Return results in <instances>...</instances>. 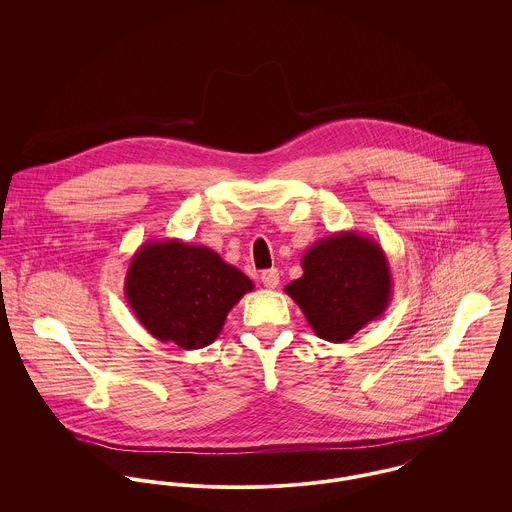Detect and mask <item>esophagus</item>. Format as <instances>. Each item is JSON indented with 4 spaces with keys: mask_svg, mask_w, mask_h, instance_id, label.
<instances>
[{
    "mask_svg": "<svg viewBox=\"0 0 512 512\" xmlns=\"http://www.w3.org/2000/svg\"><path fill=\"white\" fill-rule=\"evenodd\" d=\"M262 284H264L266 288H270V290L278 288V284H280V272H278L276 268L262 272Z\"/></svg>",
    "mask_w": 512,
    "mask_h": 512,
    "instance_id": "esophagus-1",
    "label": "esophagus"
}]
</instances>
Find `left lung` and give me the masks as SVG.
Wrapping results in <instances>:
<instances>
[{
    "label": "left lung",
    "mask_w": 512,
    "mask_h": 512,
    "mask_svg": "<svg viewBox=\"0 0 512 512\" xmlns=\"http://www.w3.org/2000/svg\"><path fill=\"white\" fill-rule=\"evenodd\" d=\"M303 276L284 290L313 333L345 343L380 319L392 299V274L382 246L355 230L317 240L301 258Z\"/></svg>",
    "instance_id": "8db88e82"
}]
</instances>
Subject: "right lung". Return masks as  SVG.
<instances>
[{"mask_svg":"<svg viewBox=\"0 0 512 512\" xmlns=\"http://www.w3.org/2000/svg\"><path fill=\"white\" fill-rule=\"evenodd\" d=\"M252 290V280L215 250L177 238L142 244L124 282V295L147 333L185 351L211 345L228 311Z\"/></svg>","mask_w":512,"mask_h":512,"instance_id":"right-lung-1","label":"right lung"}]
</instances>
